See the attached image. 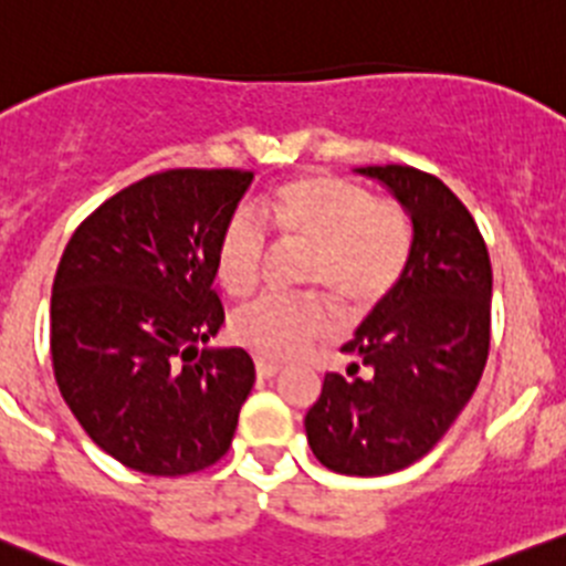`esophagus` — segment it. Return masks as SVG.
I'll return each mask as SVG.
<instances>
[{
  "label": "esophagus",
  "instance_id": "34e87169",
  "mask_svg": "<svg viewBox=\"0 0 566 566\" xmlns=\"http://www.w3.org/2000/svg\"><path fill=\"white\" fill-rule=\"evenodd\" d=\"M255 373L258 378H274V375L280 373V364H274V360H266V358H255Z\"/></svg>",
  "mask_w": 566,
  "mask_h": 566
}]
</instances>
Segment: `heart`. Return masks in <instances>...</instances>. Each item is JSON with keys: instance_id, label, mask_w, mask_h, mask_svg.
I'll list each match as a JSON object with an SVG mask.
<instances>
[{"instance_id": "b5f03b06", "label": "heart", "mask_w": 566, "mask_h": 566, "mask_svg": "<svg viewBox=\"0 0 566 566\" xmlns=\"http://www.w3.org/2000/svg\"><path fill=\"white\" fill-rule=\"evenodd\" d=\"M269 230L308 244L303 280L342 308L369 311L384 303L411 261V219L391 199L327 171L292 177L261 199L258 213H230L217 241V280L224 292L247 294L261 280ZM331 308L319 294L269 292L241 305L230 319L235 342L261 358H292L331 333Z\"/></svg>"}]
</instances>
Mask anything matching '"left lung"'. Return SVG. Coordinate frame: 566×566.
<instances>
[{"label": "left lung", "mask_w": 566, "mask_h": 566, "mask_svg": "<svg viewBox=\"0 0 566 566\" xmlns=\"http://www.w3.org/2000/svg\"><path fill=\"white\" fill-rule=\"evenodd\" d=\"M411 217L413 247L395 292L375 305L305 413L316 459L342 475H389L436 448L470 402L492 342V263L467 206L413 166H367ZM368 367L359 378L357 369Z\"/></svg>", "instance_id": "1"}]
</instances>
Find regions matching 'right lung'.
Segmentation results:
<instances>
[{"label":"right lung","instance_id":"add662e5","mask_svg":"<svg viewBox=\"0 0 566 566\" xmlns=\"http://www.w3.org/2000/svg\"><path fill=\"white\" fill-rule=\"evenodd\" d=\"M252 171L169 169L105 199L57 263L50 353L57 389L96 448L147 475L217 464L255 384L217 336V241Z\"/></svg>","mask_w":566,"mask_h":566}]
</instances>
